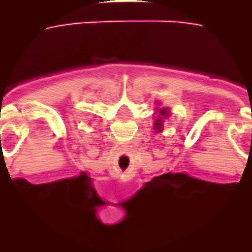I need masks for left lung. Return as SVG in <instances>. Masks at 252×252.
I'll list each match as a JSON object with an SVG mask.
<instances>
[{
  "label": "left lung",
  "mask_w": 252,
  "mask_h": 252,
  "mask_svg": "<svg viewBox=\"0 0 252 252\" xmlns=\"http://www.w3.org/2000/svg\"><path fill=\"white\" fill-rule=\"evenodd\" d=\"M157 119L154 123V128L157 129V132H160L163 129V120H166L169 117L170 112L167 108H157Z\"/></svg>",
  "instance_id": "1"
}]
</instances>
